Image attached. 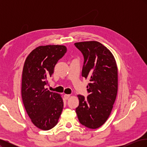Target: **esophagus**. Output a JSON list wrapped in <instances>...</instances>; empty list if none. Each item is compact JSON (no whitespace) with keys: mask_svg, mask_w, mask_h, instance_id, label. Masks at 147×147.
Returning <instances> with one entry per match:
<instances>
[{"mask_svg":"<svg viewBox=\"0 0 147 147\" xmlns=\"http://www.w3.org/2000/svg\"><path fill=\"white\" fill-rule=\"evenodd\" d=\"M64 99H68L69 97H70V94H64Z\"/></svg>","mask_w":147,"mask_h":147,"instance_id":"1","label":"esophagus"}]
</instances>
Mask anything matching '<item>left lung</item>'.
Segmentation results:
<instances>
[{
  "label": "left lung",
  "mask_w": 147,
  "mask_h": 147,
  "mask_svg": "<svg viewBox=\"0 0 147 147\" xmlns=\"http://www.w3.org/2000/svg\"><path fill=\"white\" fill-rule=\"evenodd\" d=\"M84 56L82 77L90 80L87 97L78 95L76 113L80 123L97 129L105 123L112 112L118 91V68L109 49L96 41L75 43Z\"/></svg>",
  "instance_id": "8db88e82"
}]
</instances>
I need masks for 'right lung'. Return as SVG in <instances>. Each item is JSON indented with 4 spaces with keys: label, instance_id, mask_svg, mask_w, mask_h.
<instances>
[{
    "label": "right lung",
    "instance_id": "add662e5",
    "mask_svg": "<svg viewBox=\"0 0 147 147\" xmlns=\"http://www.w3.org/2000/svg\"><path fill=\"white\" fill-rule=\"evenodd\" d=\"M67 51L64 45H42L26 57L22 73L21 95L31 121L43 131L55 127L63 109L61 96L45 88L55 65Z\"/></svg>",
    "mask_w": 147,
    "mask_h": 147
}]
</instances>
